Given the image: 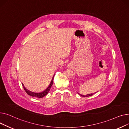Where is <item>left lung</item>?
<instances>
[{"instance_id": "obj_1", "label": "left lung", "mask_w": 129, "mask_h": 129, "mask_svg": "<svg viewBox=\"0 0 129 129\" xmlns=\"http://www.w3.org/2000/svg\"><path fill=\"white\" fill-rule=\"evenodd\" d=\"M97 92H95V93H94V94L95 93H97ZM77 93L79 94V95H81V96H82V97H89V96H92V95H93V94H94V93L93 94H87V95H81V94H80L79 93H78L77 92Z\"/></svg>"}]
</instances>
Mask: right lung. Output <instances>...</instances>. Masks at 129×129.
I'll use <instances>...</instances> for the list:
<instances>
[{"mask_svg": "<svg viewBox=\"0 0 129 129\" xmlns=\"http://www.w3.org/2000/svg\"><path fill=\"white\" fill-rule=\"evenodd\" d=\"M54 76H55V74L53 75L52 77V78L51 80V82L50 83L49 85H48V86L45 89V90H44L42 92H33V91H31V90H30L28 89H27L25 87V86H24V84H23V83H22V86L23 87L25 91L26 92V93L29 96H31L32 97H36V98H42L43 97H44L45 96H46V95L48 94V93H49V90H50V89L53 84V80H54Z\"/></svg>", "mask_w": 129, "mask_h": 129, "instance_id": "add662e5", "label": "right lung"}]
</instances>
